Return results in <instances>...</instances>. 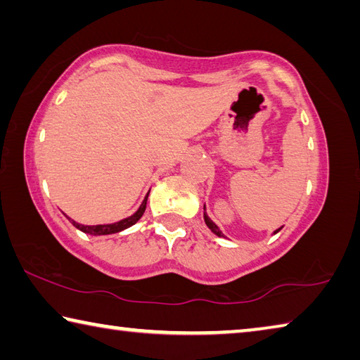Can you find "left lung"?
Here are the masks:
<instances>
[{"label": "left lung", "mask_w": 360, "mask_h": 360, "mask_svg": "<svg viewBox=\"0 0 360 360\" xmlns=\"http://www.w3.org/2000/svg\"><path fill=\"white\" fill-rule=\"evenodd\" d=\"M205 221H206V225L209 226V230H211L212 233H215V234H217V236H224V233H221V231L219 230V228H217V225H215V224H214V221H212L211 219H209L206 214H205ZM278 230H280V228H278ZM278 230H277L276 233H278Z\"/></svg>", "instance_id": "obj_1"}]
</instances>
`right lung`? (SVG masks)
<instances>
[{
  "label": "right lung",
  "mask_w": 360,
  "mask_h": 360,
  "mask_svg": "<svg viewBox=\"0 0 360 360\" xmlns=\"http://www.w3.org/2000/svg\"><path fill=\"white\" fill-rule=\"evenodd\" d=\"M148 195H149V193H148ZM148 195H146V198L143 200L141 206L139 207V211H136L134 215H130V217L124 219V220H121V221H116V224H112V225H93V226H89V225H80V224H77V221L70 220V219H69V220L72 221V225H74L75 228H78V230H80V231L88 233V234H94V236H102V234L120 233V231H122V230H126V228L135 225L136 221H139V220L141 219V215H143V212H145V209H146Z\"/></svg>",
  "instance_id": "1"
}]
</instances>
